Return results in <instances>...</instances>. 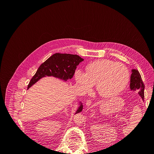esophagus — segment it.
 <instances>
[{"instance_id":"esophagus-1","label":"esophagus","mask_w":154,"mask_h":154,"mask_svg":"<svg viewBox=\"0 0 154 154\" xmlns=\"http://www.w3.org/2000/svg\"><path fill=\"white\" fill-rule=\"evenodd\" d=\"M91 103H92V101L91 100H88L86 102V105L88 106H89L91 105Z\"/></svg>"}]
</instances>
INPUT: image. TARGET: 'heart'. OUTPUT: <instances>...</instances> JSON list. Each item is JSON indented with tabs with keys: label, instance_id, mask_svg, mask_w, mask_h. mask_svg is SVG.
<instances>
[{
	"label": "heart",
	"instance_id": "1",
	"mask_svg": "<svg viewBox=\"0 0 154 154\" xmlns=\"http://www.w3.org/2000/svg\"><path fill=\"white\" fill-rule=\"evenodd\" d=\"M75 78L83 92L90 91L93 85H96L97 93L101 97L109 98L125 89L129 82L130 71L123 63L101 59L88 64L86 73L77 71Z\"/></svg>",
	"mask_w": 154,
	"mask_h": 154
}]
</instances>
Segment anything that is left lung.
Segmentation results:
<instances>
[{
  "instance_id": "8db88e82",
  "label": "left lung",
  "mask_w": 154,
  "mask_h": 154,
  "mask_svg": "<svg viewBox=\"0 0 154 154\" xmlns=\"http://www.w3.org/2000/svg\"><path fill=\"white\" fill-rule=\"evenodd\" d=\"M130 88L131 91H138L139 95L141 97L142 100L144 101V85L142 80L141 74L137 69L132 70V74L130 76Z\"/></svg>"
}]
</instances>
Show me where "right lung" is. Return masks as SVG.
<instances>
[{"label":"right lung","instance_id":"right-lung-1","mask_svg":"<svg viewBox=\"0 0 154 154\" xmlns=\"http://www.w3.org/2000/svg\"><path fill=\"white\" fill-rule=\"evenodd\" d=\"M83 59L77 54L55 53L40 65L35 74L27 86V89L38 82L40 79L45 76H53L63 81L70 80L73 77L75 70L79 63ZM83 109L82 103H80L76 114L80 112Z\"/></svg>","mask_w":154,"mask_h":154}]
</instances>
